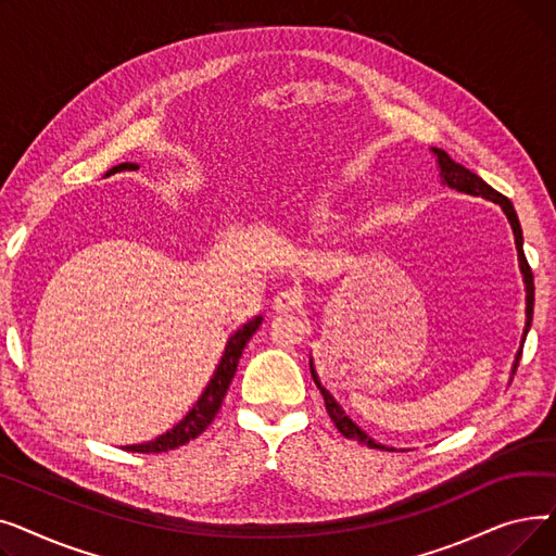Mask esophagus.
Wrapping results in <instances>:
<instances>
[{"mask_svg": "<svg viewBox=\"0 0 556 556\" xmlns=\"http://www.w3.org/2000/svg\"><path fill=\"white\" fill-rule=\"evenodd\" d=\"M302 302H304L302 290L295 288V286H290V288L279 290L277 298H275L273 308H275L277 313H290V311H300V308H302Z\"/></svg>", "mask_w": 556, "mask_h": 556, "instance_id": "obj_1", "label": "esophagus"}]
</instances>
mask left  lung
Returning a JSON list of instances; mask_svg holds the SVG:
<instances>
[{
  "instance_id": "1",
  "label": "left lung",
  "mask_w": 556,
  "mask_h": 556,
  "mask_svg": "<svg viewBox=\"0 0 556 556\" xmlns=\"http://www.w3.org/2000/svg\"><path fill=\"white\" fill-rule=\"evenodd\" d=\"M432 151H434V155H437V162H440L442 178H444V182H446L448 187H453V189H457V191H464V193L482 195V198H486V200L498 202L501 207L505 210L509 223H511L514 237H516V250H518V258H520V270H522V275H525V286H528V325H525V333H522V342H525V338H528V331H530V327H532V313H534V275H532L530 263H528V258H525V252H522V231H520V223H518L514 204H511V200H509L507 195H503L501 191H495V189L489 187L482 178H478L476 173H471L469 168H464L462 164L453 162L444 151H440V149H432ZM520 356H522V346H520V352H518V356H516L514 369L518 367ZM311 376H313V381H315L319 394L325 396L327 413H329L331 421L336 424L338 432H340L342 437H346V440H352V442H358V444H365V446H376V444L369 440V437H367L352 419L344 417V413L340 410V405L333 401V396H331L323 386H319L317 374H315L313 365H311Z\"/></svg>"
}]
</instances>
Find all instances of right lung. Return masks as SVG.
<instances>
[{
	"label": "right lung",
	"mask_w": 556,
	"mask_h": 556,
	"mask_svg": "<svg viewBox=\"0 0 556 556\" xmlns=\"http://www.w3.org/2000/svg\"><path fill=\"white\" fill-rule=\"evenodd\" d=\"M139 166L137 164H130V162H124L119 166H114L108 175L116 173V170H137ZM261 325V317H254L252 323H248L243 329H239L237 333H233L225 346V354H223V361L220 365L216 367V374L210 381L207 390L202 392V396L198 399V403L191 407V413L175 426L170 428L168 432L160 434L157 440L149 442V444H137V446H126V451H132V453H166V451H173L178 446H185L187 442L195 440V437L207 428L214 417L218 415L220 405H223V399L227 394V388L231 383L233 374H237V367H239V361L243 356V349L248 344V340L254 336V331L258 329Z\"/></svg>",
	"instance_id": "right-lung-1"
}]
</instances>
